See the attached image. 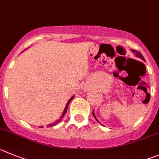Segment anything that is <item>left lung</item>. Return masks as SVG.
I'll use <instances>...</instances> for the list:
<instances>
[{"label":"left lung","mask_w":159,"mask_h":159,"mask_svg":"<svg viewBox=\"0 0 159 159\" xmlns=\"http://www.w3.org/2000/svg\"><path fill=\"white\" fill-rule=\"evenodd\" d=\"M132 52H133V53H134L135 55H136V57H138V58H140V59H141L142 60H143V61H144V59H143V56H142V54L140 52H137V51H135V50H132ZM93 117H94L95 118V119L96 120V121H98V122H100V121H98V119L97 118H96V115H95V114H94V111H93Z\"/></svg>","instance_id":"8db88e82"}]
</instances>
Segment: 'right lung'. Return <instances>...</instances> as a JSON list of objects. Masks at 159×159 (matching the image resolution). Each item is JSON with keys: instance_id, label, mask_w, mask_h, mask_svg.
Segmentation results:
<instances>
[{"instance_id": "add662e5", "label": "right lung", "mask_w": 159, "mask_h": 159, "mask_svg": "<svg viewBox=\"0 0 159 159\" xmlns=\"http://www.w3.org/2000/svg\"><path fill=\"white\" fill-rule=\"evenodd\" d=\"M74 97H75V96H73L72 97H71L70 99V100H68L67 103H66V107H65V109H64V111H63V114H62L61 117H60V118H59V119H58V120H56V121H54V122H53V123H51V124H48V125H47V127H52V126H54V125H57L58 123L59 122V121H62V118H63V117H64V115H65V114L66 113V111H67V107H68V106H69V103H70V101H71V100H72L73 99H74ZM40 128H43V126H40Z\"/></svg>"}]
</instances>
